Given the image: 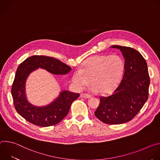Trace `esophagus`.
Wrapping results in <instances>:
<instances>
[{"instance_id":"34e87169","label":"esophagus","mask_w":160,"mask_h":160,"mask_svg":"<svg viewBox=\"0 0 160 160\" xmlns=\"http://www.w3.org/2000/svg\"><path fill=\"white\" fill-rule=\"evenodd\" d=\"M80 97L82 98H86V99H88V98H90V95L88 94H85V93H82L80 94Z\"/></svg>"}]
</instances>
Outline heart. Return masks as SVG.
<instances>
[{"label": "heart", "instance_id": "heart-1", "mask_svg": "<svg viewBox=\"0 0 160 160\" xmlns=\"http://www.w3.org/2000/svg\"><path fill=\"white\" fill-rule=\"evenodd\" d=\"M125 70L123 59L118 55H96L87 59L72 77L78 90L91 83L102 94L112 92L119 85Z\"/></svg>", "mask_w": 160, "mask_h": 160}]
</instances>
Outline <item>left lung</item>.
Returning a JSON list of instances; mask_svg holds the SVG:
<instances>
[{
  "instance_id": "1",
  "label": "left lung",
  "mask_w": 160,
  "mask_h": 160,
  "mask_svg": "<svg viewBox=\"0 0 160 160\" xmlns=\"http://www.w3.org/2000/svg\"><path fill=\"white\" fill-rule=\"evenodd\" d=\"M122 51L125 70L118 87L108 97H100L95 116L106 124L117 125L132 120L142 109L149 96L150 78L145 59L137 50L112 45Z\"/></svg>"
}]
</instances>
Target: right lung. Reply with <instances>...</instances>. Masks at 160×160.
<instances>
[{
	"instance_id": "obj_1",
	"label": "right lung",
	"mask_w": 160,
	"mask_h": 160,
	"mask_svg": "<svg viewBox=\"0 0 160 160\" xmlns=\"http://www.w3.org/2000/svg\"><path fill=\"white\" fill-rule=\"evenodd\" d=\"M38 68L55 75H65L72 68L54 58L33 56L22 62L17 68L11 87L13 103L16 111L30 123L40 126L49 127L59 123L70 111L72 102L80 94L64 90L51 104L43 107L31 104L25 96V82L29 74Z\"/></svg>"
}]
</instances>
